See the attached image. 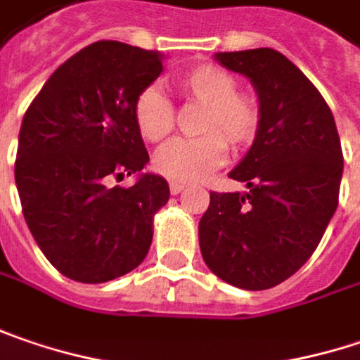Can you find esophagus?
<instances>
[{
    "instance_id": "34e87169",
    "label": "esophagus",
    "mask_w": 360,
    "mask_h": 360,
    "mask_svg": "<svg viewBox=\"0 0 360 360\" xmlns=\"http://www.w3.org/2000/svg\"><path fill=\"white\" fill-rule=\"evenodd\" d=\"M169 189H171L173 195H179L181 191L185 189V185H183V183H177V181H171V183H169Z\"/></svg>"
}]
</instances>
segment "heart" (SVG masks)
Here are the masks:
<instances>
[{
	"label": "heart",
	"instance_id": "b5f03b06",
	"mask_svg": "<svg viewBox=\"0 0 360 360\" xmlns=\"http://www.w3.org/2000/svg\"><path fill=\"white\" fill-rule=\"evenodd\" d=\"M179 89L187 99L205 105L200 124L205 136L171 140L157 150L153 167L167 179L193 183L224 165L226 142L234 148H246L255 142L261 130V108L252 97L236 94V79L216 65L185 71L179 77ZM132 112L146 140L160 142L173 132L175 108L159 85L144 87L134 99Z\"/></svg>",
	"mask_w": 360,
	"mask_h": 360
}]
</instances>
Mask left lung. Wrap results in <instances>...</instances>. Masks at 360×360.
I'll use <instances>...</instances> for the list:
<instances>
[{
  "instance_id": "left-lung-1",
  "label": "left lung",
  "mask_w": 360,
  "mask_h": 360,
  "mask_svg": "<svg viewBox=\"0 0 360 360\" xmlns=\"http://www.w3.org/2000/svg\"><path fill=\"white\" fill-rule=\"evenodd\" d=\"M259 97L261 130L230 177L240 193H210L201 257L222 281L248 291L279 285L304 266L332 220L342 179L334 116L287 56L273 49L218 53Z\"/></svg>"
}]
</instances>
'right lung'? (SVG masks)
I'll return each mask as SVG.
<instances>
[{"label": "right lung", "instance_id": "right-lung-1", "mask_svg": "<svg viewBox=\"0 0 360 360\" xmlns=\"http://www.w3.org/2000/svg\"><path fill=\"white\" fill-rule=\"evenodd\" d=\"M162 73V54L101 40L54 71L22 120L15 185L34 240L56 271L105 283L136 269L153 243L169 183L142 173L148 153L134 99ZM138 174L132 188L114 179Z\"/></svg>", "mask_w": 360, "mask_h": 360}]
</instances>
